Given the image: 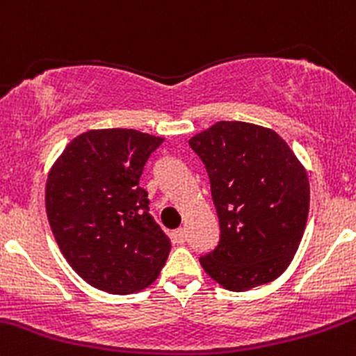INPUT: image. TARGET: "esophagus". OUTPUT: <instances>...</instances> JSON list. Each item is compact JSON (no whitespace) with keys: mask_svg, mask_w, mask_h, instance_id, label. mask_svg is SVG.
Segmentation results:
<instances>
[{"mask_svg":"<svg viewBox=\"0 0 356 356\" xmlns=\"http://www.w3.org/2000/svg\"><path fill=\"white\" fill-rule=\"evenodd\" d=\"M173 241L175 243H185L186 241V229L185 228H178L177 232H173Z\"/></svg>","mask_w":356,"mask_h":356,"instance_id":"34e87169","label":"esophagus"}]
</instances>
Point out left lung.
<instances>
[{
    "mask_svg": "<svg viewBox=\"0 0 356 356\" xmlns=\"http://www.w3.org/2000/svg\"><path fill=\"white\" fill-rule=\"evenodd\" d=\"M219 218V243L200 257L204 270L229 291L280 277L298 250L310 185L298 157L274 130L218 122L193 135Z\"/></svg>",
    "mask_w": 356,
    "mask_h": 356,
    "instance_id": "8db88e82",
    "label": "left lung"
}]
</instances>
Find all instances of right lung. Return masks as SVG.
<instances>
[{
  "mask_svg": "<svg viewBox=\"0 0 356 356\" xmlns=\"http://www.w3.org/2000/svg\"><path fill=\"white\" fill-rule=\"evenodd\" d=\"M163 140L131 128L89 130L70 142L47 175L46 212L58 247L101 291L147 288L170 255V238L138 185Z\"/></svg>",
  "mask_w": 356,
  "mask_h": 356,
  "instance_id": "add662e5",
  "label": "right lung"
}]
</instances>
